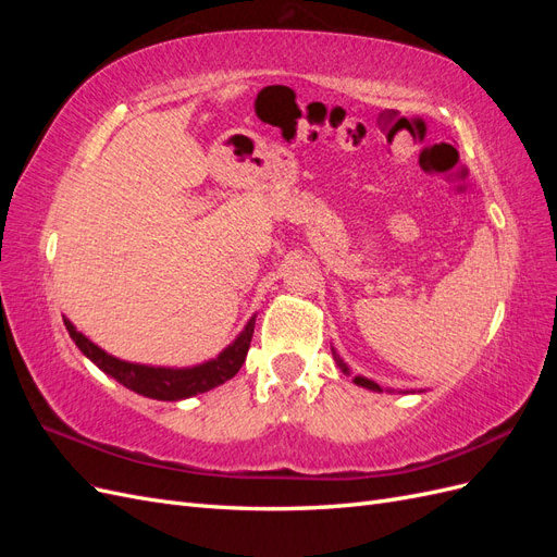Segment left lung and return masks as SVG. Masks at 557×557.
Listing matches in <instances>:
<instances>
[{
  "instance_id": "8db88e82",
  "label": "left lung",
  "mask_w": 557,
  "mask_h": 557,
  "mask_svg": "<svg viewBox=\"0 0 557 557\" xmlns=\"http://www.w3.org/2000/svg\"><path fill=\"white\" fill-rule=\"evenodd\" d=\"M332 352H334V360H336V364L342 367V372L346 374V376H350V367L339 358V352H336L334 348H332ZM352 383L356 385H360V387H367V391H374V393H383V391H387V393H395V391H391V387H381L376 381H372V379H367V376H352ZM399 393H423V391H399Z\"/></svg>"
}]
</instances>
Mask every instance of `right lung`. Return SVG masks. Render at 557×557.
<instances>
[{"label":"right lung","instance_id":"right-lung-1","mask_svg":"<svg viewBox=\"0 0 557 557\" xmlns=\"http://www.w3.org/2000/svg\"><path fill=\"white\" fill-rule=\"evenodd\" d=\"M64 327L70 332V336L83 356L102 369L107 376L115 379L117 383L129 387V391H134L137 395H144L150 399H162V401H178V399L195 397L199 393H209L213 387L223 385L239 372L252 339L256 315H250L246 327L237 334V339L218 352L215 358L193 367H156V364L127 362L115 356H109L107 350L92 344L86 334L76 330V325L70 318H64Z\"/></svg>","mask_w":557,"mask_h":557}]
</instances>
